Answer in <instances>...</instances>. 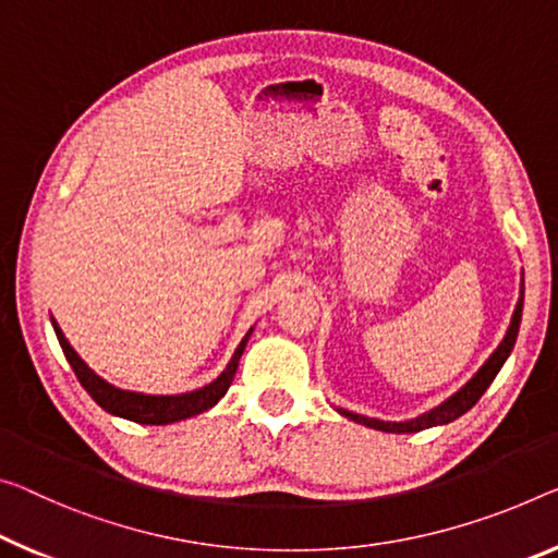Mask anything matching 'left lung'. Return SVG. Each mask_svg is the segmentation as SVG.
<instances>
[{"label": "left lung", "mask_w": 558, "mask_h": 558, "mask_svg": "<svg viewBox=\"0 0 558 558\" xmlns=\"http://www.w3.org/2000/svg\"><path fill=\"white\" fill-rule=\"evenodd\" d=\"M521 312H524V281H521L519 302H517V308H513L511 324H509V329H507V337L501 339V344L494 349V354L486 359L484 366L478 368L474 376H471V379L464 384V387H461L457 393H451L447 401H441L439 407H434L432 411H426V414L416 416V418H409V422H381V418L362 416V414H354V411H347V409H337V411H339L341 416L351 418V422L364 424L368 428H376V432H387V434H414V432H424V428L444 426V424L453 422V418H459L461 414H466V411L474 407L478 399H482V393L488 389V384H492L496 379V374L501 372L504 362H507L513 344H517Z\"/></svg>", "instance_id": "8db88e82"}]
</instances>
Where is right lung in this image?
Listing matches in <instances>:
<instances>
[{
  "label": "right lung",
  "instance_id": "1",
  "mask_svg": "<svg viewBox=\"0 0 558 558\" xmlns=\"http://www.w3.org/2000/svg\"><path fill=\"white\" fill-rule=\"evenodd\" d=\"M51 327H54L59 347H62L66 362H70V366L74 368L76 379H80L82 387L87 389L89 397L97 401L101 409L109 411V414L130 418V422H136V424H149V426L182 422V418L202 414V411H207L217 404V401L225 397L227 389L231 387V381H234L239 359H242L246 341H250L254 331V327L246 331V337L239 341L234 356H231V362L227 364L225 372H221L211 384H207V387L186 391V393H140V391L119 389L114 384L101 379L99 374H94L92 368L84 364V359L72 349L70 341H66L64 331L59 329V324L54 322V316H51Z\"/></svg>",
  "mask_w": 558,
  "mask_h": 558
}]
</instances>
